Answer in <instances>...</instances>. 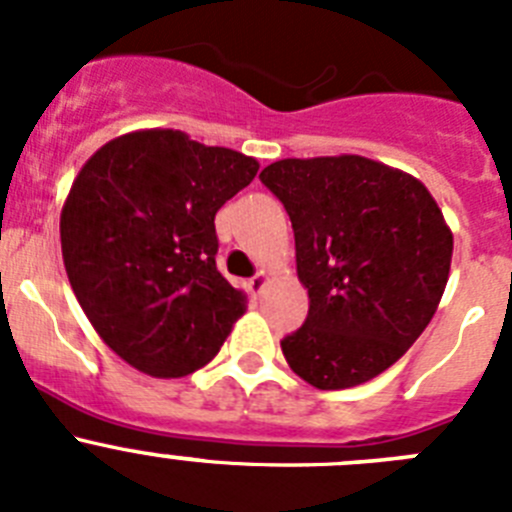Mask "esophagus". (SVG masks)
Returning <instances> with one entry per match:
<instances>
[{
    "label": "esophagus",
    "instance_id": "1",
    "mask_svg": "<svg viewBox=\"0 0 512 512\" xmlns=\"http://www.w3.org/2000/svg\"><path fill=\"white\" fill-rule=\"evenodd\" d=\"M266 282H269V277H266V271H256V277L248 282V289H251V295H261L266 287Z\"/></svg>",
    "mask_w": 512,
    "mask_h": 512
}]
</instances>
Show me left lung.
I'll use <instances>...</instances> for the list:
<instances>
[{
  "instance_id": "8db88e82",
  "label": "left lung",
  "mask_w": 512,
  "mask_h": 512,
  "mask_svg": "<svg viewBox=\"0 0 512 512\" xmlns=\"http://www.w3.org/2000/svg\"><path fill=\"white\" fill-rule=\"evenodd\" d=\"M295 230L310 310L282 354L318 390L390 369L431 323L454 235L415 176L364 156L284 158L259 174Z\"/></svg>"
}]
</instances>
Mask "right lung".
<instances>
[{
    "instance_id": "1",
    "label": "right lung",
    "mask_w": 512,
    "mask_h": 512,
    "mask_svg": "<svg viewBox=\"0 0 512 512\" xmlns=\"http://www.w3.org/2000/svg\"><path fill=\"white\" fill-rule=\"evenodd\" d=\"M256 171V158L161 128L81 166L61 210L63 266L99 338L138 372H197L246 312L217 271L215 215Z\"/></svg>"
}]
</instances>
